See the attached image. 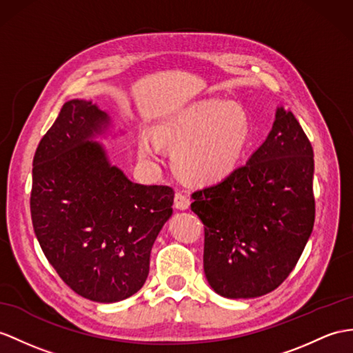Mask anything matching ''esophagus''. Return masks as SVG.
<instances>
[{
  "label": "esophagus",
  "instance_id": "obj_1",
  "mask_svg": "<svg viewBox=\"0 0 353 353\" xmlns=\"http://www.w3.org/2000/svg\"><path fill=\"white\" fill-rule=\"evenodd\" d=\"M174 205L176 210H187L188 206H190V199H188V196L183 192H176L175 193V197H174Z\"/></svg>",
  "mask_w": 353,
  "mask_h": 353
}]
</instances>
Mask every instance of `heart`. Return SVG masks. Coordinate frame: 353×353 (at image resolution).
I'll use <instances>...</instances> for the list:
<instances>
[{
    "mask_svg": "<svg viewBox=\"0 0 353 353\" xmlns=\"http://www.w3.org/2000/svg\"><path fill=\"white\" fill-rule=\"evenodd\" d=\"M156 132L163 143L175 147L174 165L179 174L197 183H214L229 175L244 156L250 119L239 105L210 99L175 112ZM137 152L147 161L157 160L156 139L142 133Z\"/></svg>",
    "mask_w": 353,
    "mask_h": 353,
    "instance_id": "b5f03b06",
    "label": "heart"
}]
</instances>
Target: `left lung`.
Instances as JSON below:
<instances>
[{
  "instance_id": "left-lung-1",
  "label": "left lung",
  "mask_w": 353,
  "mask_h": 353,
  "mask_svg": "<svg viewBox=\"0 0 353 353\" xmlns=\"http://www.w3.org/2000/svg\"><path fill=\"white\" fill-rule=\"evenodd\" d=\"M313 172L310 141L280 106L245 165L192 194V211L205 228V277L214 292L256 298L288 279L314 225Z\"/></svg>"
}]
</instances>
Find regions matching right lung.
Segmentation results:
<instances>
[{
    "label": "right lung",
    "instance_id": "right-lung-1",
    "mask_svg": "<svg viewBox=\"0 0 353 353\" xmlns=\"http://www.w3.org/2000/svg\"><path fill=\"white\" fill-rule=\"evenodd\" d=\"M110 118L91 100L64 103L32 160L31 219L39 244L77 295L118 303L139 290L172 216L174 190L142 185L112 165Z\"/></svg>",
    "mask_w": 353,
    "mask_h": 353
}]
</instances>
